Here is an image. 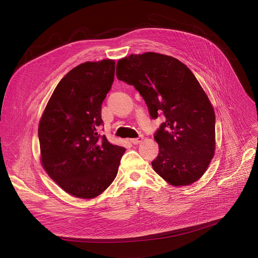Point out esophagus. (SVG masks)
Returning <instances> with one entry per match:
<instances>
[{
    "mask_svg": "<svg viewBox=\"0 0 258 258\" xmlns=\"http://www.w3.org/2000/svg\"><path fill=\"white\" fill-rule=\"evenodd\" d=\"M143 140H144V138H143V137H140V138H137V139H131L130 142H131L133 145H138V144L142 143Z\"/></svg>",
    "mask_w": 258,
    "mask_h": 258,
    "instance_id": "obj_1",
    "label": "esophagus"
}]
</instances>
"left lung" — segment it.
<instances>
[{
  "label": "left lung",
  "instance_id": "obj_1",
  "mask_svg": "<svg viewBox=\"0 0 258 258\" xmlns=\"http://www.w3.org/2000/svg\"><path fill=\"white\" fill-rule=\"evenodd\" d=\"M116 77L134 86L152 118L165 116L154 134L153 170L174 187L199 180L214 156L215 113L192 71L175 57L146 52L120 58Z\"/></svg>",
  "mask_w": 258,
  "mask_h": 258
}]
</instances>
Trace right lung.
Masks as SVG:
<instances>
[{
    "label": "right lung",
    "mask_w": 258,
    "mask_h": 258,
    "mask_svg": "<svg viewBox=\"0 0 258 258\" xmlns=\"http://www.w3.org/2000/svg\"><path fill=\"white\" fill-rule=\"evenodd\" d=\"M114 70L113 59L71 69L57 84L40 120L42 166L60 188L79 199L96 198L111 185L126 151L97 133Z\"/></svg>",
    "instance_id": "1"
}]
</instances>
